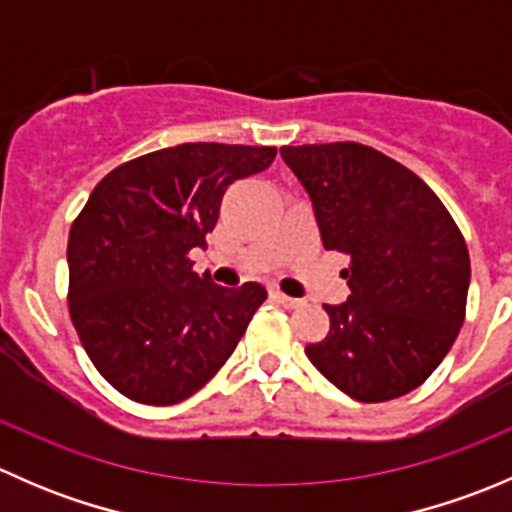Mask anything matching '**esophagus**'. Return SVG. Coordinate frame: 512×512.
<instances>
[{
  "label": "esophagus",
  "instance_id": "1",
  "mask_svg": "<svg viewBox=\"0 0 512 512\" xmlns=\"http://www.w3.org/2000/svg\"><path fill=\"white\" fill-rule=\"evenodd\" d=\"M270 297L275 299V302H280L282 307H289V309H294V307H299V304H302V299L289 297V294L280 292V289H270Z\"/></svg>",
  "mask_w": 512,
  "mask_h": 512
}]
</instances>
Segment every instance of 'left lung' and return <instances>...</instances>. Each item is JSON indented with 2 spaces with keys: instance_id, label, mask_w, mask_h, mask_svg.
Listing matches in <instances>:
<instances>
[{
  "instance_id": "1",
  "label": "left lung",
  "mask_w": 512,
  "mask_h": 512,
  "mask_svg": "<svg viewBox=\"0 0 512 512\" xmlns=\"http://www.w3.org/2000/svg\"><path fill=\"white\" fill-rule=\"evenodd\" d=\"M322 242L344 252L352 294L324 304L329 334L309 361L364 404L396 399L433 374L461 332L471 260L438 195L401 163L359 143L285 146Z\"/></svg>"
}]
</instances>
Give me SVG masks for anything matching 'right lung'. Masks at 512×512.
<instances>
[{
  "label": "right lung",
  "mask_w": 512,
  "mask_h": 512,
  "mask_svg": "<svg viewBox=\"0 0 512 512\" xmlns=\"http://www.w3.org/2000/svg\"><path fill=\"white\" fill-rule=\"evenodd\" d=\"M270 146L180 143L118 165L69 232V312L86 354L128 399L168 406L208 384L267 299L193 272L220 200L265 170Z\"/></svg>",
  "instance_id": "right-lung-1"
}]
</instances>
